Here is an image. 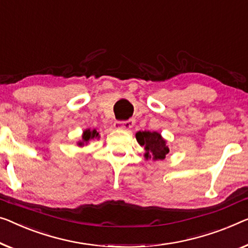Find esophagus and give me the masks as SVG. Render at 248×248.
I'll return each instance as SVG.
<instances>
[{
    "label": "esophagus",
    "mask_w": 248,
    "mask_h": 248,
    "mask_svg": "<svg viewBox=\"0 0 248 248\" xmlns=\"http://www.w3.org/2000/svg\"><path fill=\"white\" fill-rule=\"evenodd\" d=\"M135 124L134 119H129L127 121H116L114 123V128L118 129V130H128V129L132 128V125Z\"/></svg>",
    "instance_id": "esophagus-1"
}]
</instances>
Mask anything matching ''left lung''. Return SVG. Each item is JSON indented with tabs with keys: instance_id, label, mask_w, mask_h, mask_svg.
Listing matches in <instances>:
<instances>
[{
	"instance_id": "obj_1",
	"label": "left lung",
	"mask_w": 248,
	"mask_h": 248,
	"mask_svg": "<svg viewBox=\"0 0 248 248\" xmlns=\"http://www.w3.org/2000/svg\"><path fill=\"white\" fill-rule=\"evenodd\" d=\"M136 139L140 146L145 147L146 159L153 158L154 161L164 160L169 153L167 140L158 131H138Z\"/></svg>"
}]
</instances>
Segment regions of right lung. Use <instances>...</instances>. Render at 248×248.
I'll use <instances>...</instances> for the list:
<instances>
[{"label":"right lung","instance_id":"1","mask_svg":"<svg viewBox=\"0 0 248 248\" xmlns=\"http://www.w3.org/2000/svg\"><path fill=\"white\" fill-rule=\"evenodd\" d=\"M99 138H100V136H99V132H97L95 129H93V130H91V129H86V130H83L82 132V137H81V139L77 142V146L84 147L88 145L90 140L99 139Z\"/></svg>","mask_w":248,"mask_h":248}]
</instances>
